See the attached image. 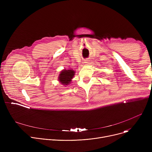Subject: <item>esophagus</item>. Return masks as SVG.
Segmentation results:
<instances>
[{"instance_id": "esophagus-1", "label": "esophagus", "mask_w": 152, "mask_h": 152, "mask_svg": "<svg viewBox=\"0 0 152 152\" xmlns=\"http://www.w3.org/2000/svg\"><path fill=\"white\" fill-rule=\"evenodd\" d=\"M89 59H86L85 61H84V64H85V65H88L89 64Z\"/></svg>"}]
</instances>
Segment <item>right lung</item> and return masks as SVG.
Wrapping results in <instances>:
<instances>
[{
	"mask_svg": "<svg viewBox=\"0 0 152 152\" xmlns=\"http://www.w3.org/2000/svg\"><path fill=\"white\" fill-rule=\"evenodd\" d=\"M75 72L73 70L64 69L60 72L58 77V80L61 84L66 86V85L71 83L72 79L75 76Z\"/></svg>",
	"mask_w": 152,
	"mask_h": 152,
	"instance_id": "1",
	"label": "right lung"
}]
</instances>
